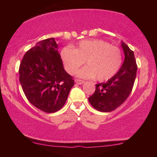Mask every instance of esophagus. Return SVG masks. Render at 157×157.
<instances>
[{
    "instance_id": "34e87169",
    "label": "esophagus",
    "mask_w": 157,
    "mask_h": 157,
    "mask_svg": "<svg viewBox=\"0 0 157 157\" xmlns=\"http://www.w3.org/2000/svg\"><path fill=\"white\" fill-rule=\"evenodd\" d=\"M76 83H77V84H79V85H81V84H83V83L85 82L84 81H83V80H81V79H76Z\"/></svg>"
}]
</instances>
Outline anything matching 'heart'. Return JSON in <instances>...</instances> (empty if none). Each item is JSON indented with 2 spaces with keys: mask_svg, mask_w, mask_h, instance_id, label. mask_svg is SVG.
Segmentation results:
<instances>
[{
  "mask_svg": "<svg viewBox=\"0 0 157 157\" xmlns=\"http://www.w3.org/2000/svg\"><path fill=\"white\" fill-rule=\"evenodd\" d=\"M64 67L69 74H74L86 62L87 66L77 72L83 78H94L98 81L109 80L117 74L123 63L121 48L103 40H84L74 48L62 49Z\"/></svg>",
  "mask_w": 157,
  "mask_h": 157,
  "instance_id": "b5f03b06",
  "label": "heart"
}]
</instances>
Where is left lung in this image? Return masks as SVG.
I'll use <instances>...</instances> for the list:
<instances>
[{
  "mask_svg": "<svg viewBox=\"0 0 157 157\" xmlns=\"http://www.w3.org/2000/svg\"><path fill=\"white\" fill-rule=\"evenodd\" d=\"M121 46L125 59L121 68L106 83L96 84L95 92L89 98L91 106L101 112H110L121 106L134 86L137 71L134 53L123 41Z\"/></svg>",
  "mask_w": 157,
  "mask_h": 157,
  "instance_id": "left-lung-1",
  "label": "left lung"
}]
</instances>
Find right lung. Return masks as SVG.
Segmentation results:
<instances>
[{"label":"right lung","mask_w":157,"mask_h":157,"mask_svg":"<svg viewBox=\"0 0 157 157\" xmlns=\"http://www.w3.org/2000/svg\"><path fill=\"white\" fill-rule=\"evenodd\" d=\"M57 48L54 38L40 40L25 53L19 67V81L27 99L46 113L61 109L74 85Z\"/></svg>","instance_id":"right-lung-1"}]
</instances>
